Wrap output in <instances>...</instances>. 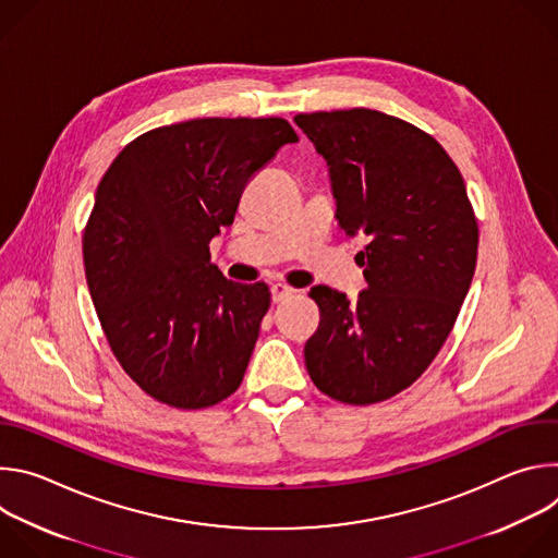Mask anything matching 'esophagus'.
<instances>
[{"instance_id":"34e87169","label":"esophagus","mask_w":558,"mask_h":558,"mask_svg":"<svg viewBox=\"0 0 558 558\" xmlns=\"http://www.w3.org/2000/svg\"><path fill=\"white\" fill-rule=\"evenodd\" d=\"M293 293H295V291H293L291 287L282 284V282H276V284H271V300H274L276 304H280V302H287V300H289Z\"/></svg>"}]
</instances>
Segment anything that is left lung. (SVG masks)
<instances>
[{
    "label": "left lung",
    "mask_w": 558,
    "mask_h": 558,
    "mask_svg": "<svg viewBox=\"0 0 558 558\" xmlns=\"http://www.w3.org/2000/svg\"><path fill=\"white\" fill-rule=\"evenodd\" d=\"M331 177L336 218L364 235L357 300L317 284L320 327L304 344L313 384L344 404L409 388L450 336L470 289L480 227L446 149L420 128L368 108L298 114Z\"/></svg>",
    "instance_id": "left-lung-1"
}]
</instances>
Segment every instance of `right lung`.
Instances as JSON below:
<instances>
[{
    "mask_svg": "<svg viewBox=\"0 0 558 558\" xmlns=\"http://www.w3.org/2000/svg\"><path fill=\"white\" fill-rule=\"evenodd\" d=\"M295 141L278 117L192 119L141 134L104 174L84 231L88 289L114 357L154 400L196 411L241 386L271 293L227 280L209 241Z\"/></svg>",
    "mask_w": 558,
    "mask_h": 558,
    "instance_id": "1",
    "label": "right lung"
}]
</instances>
